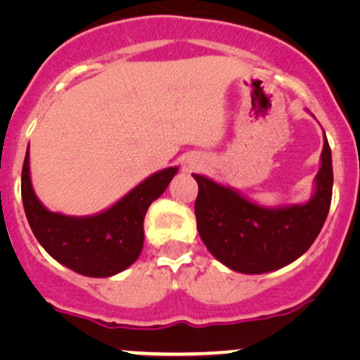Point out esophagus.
<instances>
[{"label": "esophagus", "mask_w": 360, "mask_h": 360, "mask_svg": "<svg viewBox=\"0 0 360 360\" xmlns=\"http://www.w3.org/2000/svg\"><path fill=\"white\" fill-rule=\"evenodd\" d=\"M202 165V160L198 157H188L186 160L183 162V167L186 170H193V169H198V167Z\"/></svg>", "instance_id": "1"}]
</instances>
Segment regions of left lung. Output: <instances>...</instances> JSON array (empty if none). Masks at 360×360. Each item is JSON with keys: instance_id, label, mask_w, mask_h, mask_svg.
I'll list each match as a JSON object with an SVG mask.
<instances>
[{"instance_id": "obj_1", "label": "left lung", "mask_w": 360, "mask_h": 360, "mask_svg": "<svg viewBox=\"0 0 360 360\" xmlns=\"http://www.w3.org/2000/svg\"><path fill=\"white\" fill-rule=\"evenodd\" d=\"M193 177L198 183L195 216L200 238L217 261L240 274H268L303 256L331 207L333 160L326 134L314 193L304 203L259 205L235 188L200 174Z\"/></svg>"}]
</instances>
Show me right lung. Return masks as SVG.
Here are the masks:
<instances>
[{
  "mask_svg": "<svg viewBox=\"0 0 360 360\" xmlns=\"http://www.w3.org/2000/svg\"><path fill=\"white\" fill-rule=\"evenodd\" d=\"M176 174L177 167L151 174L103 212L66 216L49 210L36 197L27 148L22 167L25 217L41 248L60 264L86 277H111L139 257L148 207L167 190Z\"/></svg>",
  "mask_w": 360,
  "mask_h": 360,
  "instance_id": "right-lung-1",
  "label": "right lung"
}]
</instances>
